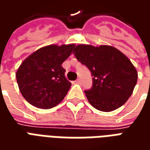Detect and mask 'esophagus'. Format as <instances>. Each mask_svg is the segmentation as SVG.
<instances>
[{
	"mask_svg": "<svg viewBox=\"0 0 150 150\" xmlns=\"http://www.w3.org/2000/svg\"><path fill=\"white\" fill-rule=\"evenodd\" d=\"M75 83H78V84H80V83H81V80H80V79H76V81H75Z\"/></svg>",
	"mask_w": 150,
	"mask_h": 150,
	"instance_id": "34e87169",
	"label": "esophagus"
}]
</instances>
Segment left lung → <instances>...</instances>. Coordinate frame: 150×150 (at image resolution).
Returning <instances> with one entry per match:
<instances>
[{
    "instance_id": "8db88e82",
    "label": "left lung",
    "mask_w": 150,
    "mask_h": 150,
    "mask_svg": "<svg viewBox=\"0 0 150 150\" xmlns=\"http://www.w3.org/2000/svg\"><path fill=\"white\" fill-rule=\"evenodd\" d=\"M74 54L91 71L92 86L84 91L97 110L112 112L128 100L137 82V72L123 53L109 46L78 45Z\"/></svg>"
}]
</instances>
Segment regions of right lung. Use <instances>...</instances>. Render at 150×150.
Returning a JSON list of instances; mask_svg holds the SVG:
<instances>
[{"instance_id": "right-lung-1", "label": "right lung", "mask_w": 150, "mask_h": 150, "mask_svg": "<svg viewBox=\"0 0 150 150\" xmlns=\"http://www.w3.org/2000/svg\"><path fill=\"white\" fill-rule=\"evenodd\" d=\"M74 44L45 46L25 59L16 78L22 96L33 106L49 109L64 99L71 83L66 79L62 62L71 55Z\"/></svg>"}]
</instances>
